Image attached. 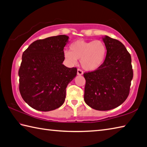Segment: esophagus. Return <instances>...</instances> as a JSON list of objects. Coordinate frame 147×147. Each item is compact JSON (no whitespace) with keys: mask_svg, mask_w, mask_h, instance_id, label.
I'll list each match as a JSON object with an SVG mask.
<instances>
[{"mask_svg":"<svg viewBox=\"0 0 147 147\" xmlns=\"http://www.w3.org/2000/svg\"><path fill=\"white\" fill-rule=\"evenodd\" d=\"M83 74H84V72H83L81 69H78V70H77V74L79 76H81Z\"/></svg>","mask_w":147,"mask_h":147,"instance_id":"34e87169","label":"esophagus"}]
</instances>
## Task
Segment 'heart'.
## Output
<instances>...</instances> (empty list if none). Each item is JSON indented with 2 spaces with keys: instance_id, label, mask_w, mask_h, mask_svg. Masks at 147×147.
Masks as SVG:
<instances>
[{
  "instance_id": "obj_1",
  "label": "heart",
  "mask_w": 147,
  "mask_h": 147,
  "mask_svg": "<svg viewBox=\"0 0 147 147\" xmlns=\"http://www.w3.org/2000/svg\"><path fill=\"white\" fill-rule=\"evenodd\" d=\"M70 49L64 51L65 60L71 64L81 60L82 67L88 71L97 70L103 65L107 51L105 44L101 40H78L71 45Z\"/></svg>"
}]
</instances>
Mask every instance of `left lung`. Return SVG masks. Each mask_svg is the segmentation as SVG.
I'll return each instance as SVG.
<instances>
[{"label": "left lung", "instance_id": "8db88e82", "mask_svg": "<svg viewBox=\"0 0 147 147\" xmlns=\"http://www.w3.org/2000/svg\"><path fill=\"white\" fill-rule=\"evenodd\" d=\"M102 39L107 49L105 60L97 70L84 74V101L95 110L109 111L126 100L133 71L131 56L124 45L108 36Z\"/></svg>", "mask_w": 147, "mask_h": 147}]
</instances>
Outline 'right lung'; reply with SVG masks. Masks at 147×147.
I'll return each instance as SVG.
<instances>
[{"instance_id": "1", "label": "right lung", "mask_w": 147, "mask_h": 147, "mask_svg": "<svg viewBox=\"0 0 147 147\" xmlns=\"http://www.w3.org/2000/svg\"><path fill=\"white\" fill-rule=\"evenodd\" d=\"M69 36L48 37L33 42L22 54L18 71L19 90L23 100L34 109L50 111L64 103L66 87L75 78L76 67H67L63 48Z\"/></svg>"}]
</instances>
